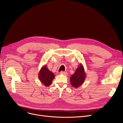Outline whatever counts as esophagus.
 Segmentation results:
<instances>
[{
  "mask_svg": "<svg viewBox=\"0 0 123 123\" xmlns=\"http://www.w3.org/2000/svg\"><path fill=\"white\" fill-rule=\"evenodd\" d=\"M61 74H63V75H65V76H67V75H68V73H67V72H64V71H61Z\"/></svg>",
  "mask_w": 123,
  "mask_h": 123,
  "instance_id": "esophagus-1",
  "label": "esophagus"
}]
</instances>
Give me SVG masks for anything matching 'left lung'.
Instances as JSON below:
<instances>
[{
    "mask_svg": "<svg viewBox=\"0 0 123 123\" xmlns=\"http://www.w3.org/2000/svg\"><path fill=\"white\" fill-rule=\"evenodd\" d=\"M86 77L84 68L81 63L76 70L75 73L70 77V82L71 85L74 88H78L81 86L84 82Z\"/></svg>",
    "mask_w": 123,
    "mask_h": 123,
    "instance_id": "left-lung-1",
    "label": "left lung"
}]
</instances>
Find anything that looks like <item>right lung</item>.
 Here are the masks:
<instances>
[{"mask_svg": "<svg viewBox=\"0 0 123 123\" xmlns=\"http://www.w3.org/2000/svg\"><path fill=\"white\" fill-rule=\"evenodd\" d=\"M55 77L54 74L47 68L46 65H44L40 69L38 74V78L45 86L51 85Z\"/></svg>", "mask_w": 123, "mask_h": 123, "instance_id": "1", "label": "right lung"}]
</instances>
